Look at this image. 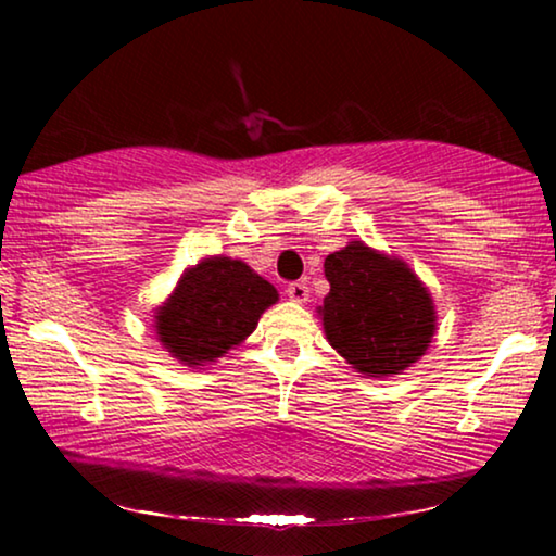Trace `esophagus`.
Here are the masks:
<instances>
[{"label":"esophagus","instance_id":"34e87169","mask_svg":"<svg viewBox=\"0 0 556 556\" xmlns=\"http://www.w3.org/2000/svg\"><path fill=\"white\" fill-rule=\"evenodd\" d=\"M287 296L291 301H296V304H304V301H308V287L304 285V281H291V285L287 287Z\"/></svg>","mask_w":556,"mask_h":556}]
</instances>
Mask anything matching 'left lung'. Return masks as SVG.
Here are the masks:
<instances>
[{"label": "left lung", "mask_w": 556, "mask_h": 556, "mask_svg": "<svg viewBox=\"0 0 556 556\" xmlns=\"http://www.w3.org/2000/svg\"><path fill=\"white\" fill-rule=\"evenodd\" d=\"M324 271L331 285L318 306L324 331L357 372L392 378L427 353L434 301L402 260L353 240L326 257Z\"/></svg>", "instance_id": "8db88e82"}]
</instances>
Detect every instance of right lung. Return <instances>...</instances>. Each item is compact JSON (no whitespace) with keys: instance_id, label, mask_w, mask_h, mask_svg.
Here are the masks:
<instances>
[{"instance_id":"1","label":"right lung","mask_w":556,"mask_h":556,"mask_svg":"<svg viewBox=\"0 0 556 556\" xmlns=\"http://www.w3.org/2000/svg\"><path fill=\"white\" fill-rule=\"evenodd\" d=\"M277 299V289L242 260L205 257L156 308L154 331L178 363L199 368L240 345Z\"/></svg>"}]
</instances>
